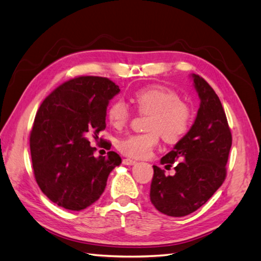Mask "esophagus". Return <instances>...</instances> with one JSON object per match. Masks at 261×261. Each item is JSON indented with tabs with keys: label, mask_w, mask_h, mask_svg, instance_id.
I'll use <instances>...</instances> for the list:
<instances>
[{
	"label": "esophagus",
	"mask_w": 261,
	"mask_h": 261,
	"mask_svg": "<svg viewBox=\"0 0 261 261\" xmlns=\"http://www.w3.org/2000/svg\"><path fill=\"white\" fill-rule=\"evenodd\" d=\"M123 164H125V165H134V164H136V161L130 160V159H124Z\"/></svg>",
	"instance_id": "34e87169"
}]
</instances>
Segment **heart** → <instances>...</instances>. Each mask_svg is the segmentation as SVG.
Instances as JSON below:
<instances>
[{
	"mask_svg": "<svg viewBox=\"0 0 261 261\" xmlns=\"http://www.w3.org/2000/svg\"><path fill=\"white\" fill-rule=\"evenodd\" d=\"M137 111L148 115L145 123L147 132L132 134L118 142L120 153L133 159L148 158L159 145L160 137L164 142L175 144L188 134L192 124L193 112L178 94L161 86L138 89L132 97ZM130 109L123 100H114L108 107V120L116 129H123L130 120Z\"/></svg>",
	"mask_w": 261,
	"mask_h": 261,
	"instance_id": "heart-1",
	"label": "heart"
}]
</instances>
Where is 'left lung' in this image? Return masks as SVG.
<instances>
[{
	"label": "left lung",
	"mask_w": 261,
	"mask_h": 261,
	"mask_svg": "<svg viewBox=\"0 0 261 261\" xmlns=\"http://www.w3.org/2000/svg\"><path fill=\"white\" fill-rule=\"evenodd\" d=\"M201 99L193 126L161 163L175 174L165 175L154 165L149 198L160 212L184 217L196 211L221 187L227 176V163L232 135L222 103L216 91L199 74H193Z\"/></svg>",
	"instance_id": "8db88e82"
}]
</instances>
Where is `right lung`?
<instances>
[{
	"instance_id": "1",
	"label": "right lung",
	"mask_w": 261,
	"mask_h": 261,
	"mask_svg": "<svg viewBox=\"0 0 261 261\" xmlns=\"http://www.w3.org/2000/svg\"><path fill=\"white\" fill-rule=\"evenodd\" d=\"M119 92L111 79L80 76L63 83L42 101L30 135L33 173L42 192L67 210L80 211L100 198L120 156L95 158L98 134L106 128L108 102ZM100 146L112 143L100 138Z\"/></svg>"
}]
</instances>
